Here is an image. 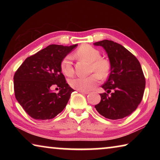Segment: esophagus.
Listing matches in <instances>:
<instances>
[{
	"mask_svg": "<svg viewBox=\"0 0 160 160\" xmlns=\"http://www.w3.org/2000/svg\"><path fill=\"white\" fill-rule=\"evenodd\" d=\"M78 92H80V93H82V94H89L90 92H89L88 91H82V90H78Z\"/></svg>",
	"mask_w": 160,
	"mask_h": 160,
	"instance_id": "obj_1",
	"label": "esophagus"
}]
</instances>
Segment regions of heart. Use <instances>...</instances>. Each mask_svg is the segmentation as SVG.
Segmentation results:
<instances>
[{"label":"heart","mask_w":160,"mask_h":160,"mask_svg":"<svg viewBox=\"0 0 160 160\" xmlns=\"http://www.w3.org/2000/svg\"><path fill=\"white\" fill-rule=\"evenodd\" d=\"M75 56L80 59L90 62L91 72L94 73L86 78H75L70 81V85L75 90L88 91L99 82L100 78H106L109 74L111 64L107 58L101 57L100 51L88 44L80 46L75 52ZM61 71L67 76L74 74L72 57L66 56L61 62Z\"/></svg>","instance_id":"b5f03b06"}]
</instances>
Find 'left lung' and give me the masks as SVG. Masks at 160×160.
Listing matches in <instances>:
<instances>
[{
  "instance_id": "obj_1",
  "label": "left lung",
  "mask_w": 160,
  "mask_h": 160,
  "mask_svg": "<svg viewBox=\"0 0 160 160\" xmlns=\"http://www.w3.org/2000/svg\"><path fill=\"white\" fill-rule=\"evenodd\" d=\"M94 44L106 50L111 64L109 78L102 86L107 92L100 94L101 101L94 107L107 118H123L142 101L145 78L141 66L133 54L118 43L103 40Z\"/></svg>"
}]
</instances>
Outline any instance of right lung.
<instances>
[{
	"instance_id": "add662e5",
	"label": "right lung",
	"mask_w": 160,
	"mask_h": 160,
	"mask_svg": "<svg viewBox=\"0 0 160 160\" xmlns=\"http://www.w3.org/2000/svg\"><path fill=\"white\" fill-rule=\"evenodd\" d=\"M77 44H51L27 58L14 75L15 98L32 118H53L66 107L74 90L61 72V62ZM57 86L58 93L51 91Z\"/></svg>"
}]
</instances>
